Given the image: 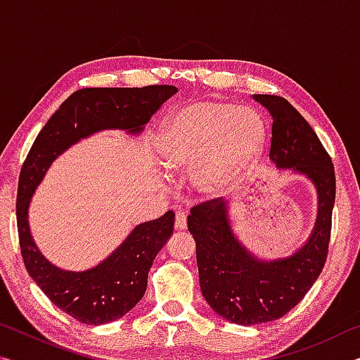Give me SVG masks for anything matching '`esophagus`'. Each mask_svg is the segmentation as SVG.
Here are the masks:
<instances>
[{
	"label": "esophagus",
	"instance_id": "obj_1",
	"mask_svg": "<svg viewBox=\"0 0 360 360\" xmlns=\"http://www.w3.org/2000/svg\"><path fill=\"white\" fill-rule=\"evenodd\" d=\"M174 225L178 230H184L187 227V216L184 211H176V219H174Z\"/></svg>",
	"mask_w": 360,
	"mask_h": 360
}]
</instances>
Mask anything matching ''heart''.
<instances>
[{
    "label": "heart",
    "mask_w": 360,
    "mask_h": 360,
    "mask_svg": "<svg viewBox=\"0 0 360 360\" xmlns=\"http://www.w3.org/2000/svg\"><path fill=\"white\" fill-rule=\"evenodd\" d=\"M266 129L249 108L224 101H197L162 127L158 158L168 173L198 165L192 186L202 195H219L251 168L265 148Z\"/></svg>",
    "instance_id": "heart-1"
}]
</instances>
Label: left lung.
I'll list each match as a JSON object with an SVG mask.
<instances>
[{
    "label": "left lung",
    "mask_w": 360,
    "mask_h": 360,
    "mask_svg": "<svg viewBox=\"0 0 360 360\" xmlns=\"http://www.w3.org/2000/svg\"><path fill=\"white\" fill-rule=\"evenodd\" d=\"M252 98L271 114L270 160L313 182L318 216L308 241L289 257L262 260L236 240L227 203L210 200L191 210L187 227L197 248L200 288L214 311L233 324L254 326L283 318L319 278L326 265L335 203V169L311 125L276 95Z\"/></svg>",
    "instance_id": "1"
}]
</instances>
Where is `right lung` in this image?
<instances>
[{"label":"right lung","mask_w":360,"mask_h":360,"mask_svg":"<svg viewBox=\"0 0 360 360\" xmlns=\"http://www.w3.org/2000/svg\"><path fill=\"white\" fill-rule=\"evenodd\" d=\"M176 92L174 85L77 90L42 127L23 162L15 205L23 264L49 300L82 324H108L136 307L148 288L155 255L173 235L174 212L167 211L155 221L136 225L96 266L68 271L52 265L34 245L28 225L32 195L52 162L72 144L101 130L115 129L138 135Z\"/></svg>","instance_id":"add662e5"}]
</instances>
